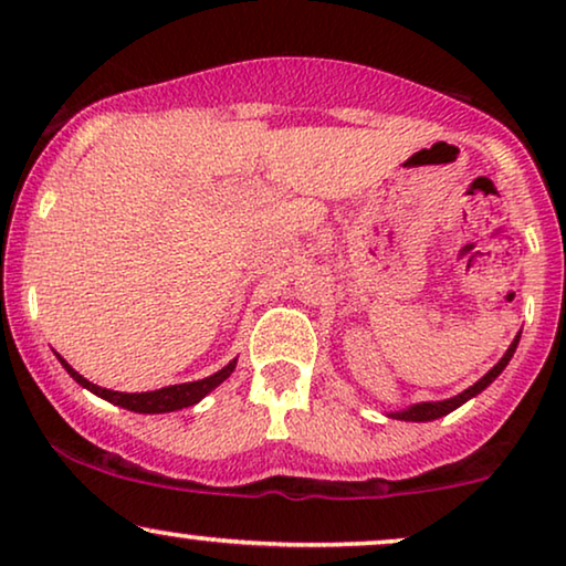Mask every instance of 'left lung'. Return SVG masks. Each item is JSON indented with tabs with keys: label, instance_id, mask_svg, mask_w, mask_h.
Returning <instances> with one entry per match:
<instances>
[{
	"label": "left lung",
	"instance_id": "8db88e82",
	"mask_svg": "<svg viewBox=\"0 0 566 566\" xmlns=\"http://www.w3.org/2000/svg\"><path fill=\"white\" fill-rule=\"evenodd\" d=\"M517 339H521V335H517V337L513 339V345L507 347V353L502 355V360L497 363V366H494L486 376L479 378V381H476L474 386H469L467 391H461L459 397L446 399V401H422V405H415V407H409V409H401V412H394L391 417H394V420H407V422H428V420H438V417L453 412V409L461 407L463 401H469L471 397H476L479 391H484L486 386H490V384L494 381V378H497V376L502 374V370H505V366L510 363V358H513V353H515V347H517Z\"/></svg>",
	"mask_w": 566,
	"mask_h": 566
}]
</instances>
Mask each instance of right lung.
I'll use <instances>...</instances> for the list:
<instances>
[{
    "label": "right lung",
    "instance_id": "right-lung-1",
    "mask_svg": "<svg viewBox=\"0 0 566 566\" xmlns=\"http://www.w3.org/2000/svg\"><path fill=\"white\" fill-rule=\"evenodd\" d=\"M59 360L64 363V368L69 370V376H72L76 384H82L84 389H90L92 394H97V397L113 401V405L126 407V409H130V412H144V415L175 412V409L198 405V401L203 399L208 391H213L221 381H227V378L231 376V370H234V366H237V360H231L229 366H223L219 370V374H213V376H208V378H200V381L175 384V386H165V389L144 391V394H123V391H111V389H103V386L90 384L87 378L76 374V370L69 366L64 358H59Z\"/></svg>",
    "mask_w": 566,
    "mask_h": 566
}]
</instances>
